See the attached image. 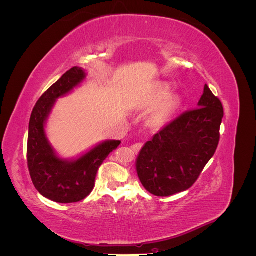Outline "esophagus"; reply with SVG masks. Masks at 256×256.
Segmentation results:
<instances>
[{"mask_svg":"<svg viewBox=\"0 0 256 256\" xmlns=\"http://www.w3.org/2000/svg\"><path fill=\"white\" fill-rule=\"evenodd\" d=\"M142 146H143V144H142V143H136V144H134V145L131 146V148H132V150H134V152H138V150H140L142 148Z\"/></svg>","mask_w":256,"mask_h":256,"instance_id":"obj_1","label":"esophagus"}]
</instances>
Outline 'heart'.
I'll use <instances>...</instances> for the list:
<instances>
[{
	"mask_svg": "<svg viewBox=\"0 0 256 256\" xmlns=\"http://www.w3.org/2000/svg\"><path fill=\"white\" fill-rule=\"evenodd\" d=\"M168 90L166 88H164L157 95V97L154 99V102L158 104V102H162V100H164L168 97ZM176 104H177V99L175 97L168 98V102L164 106H162L156 113L154 114V116H152V122L154 124L164 122L168 118V116L171 114V112L173 111Z\"/></svg>",
	"mask_w": 256,
	"mask_h": 256,
	"instance_id": "obj_1",
	"label": "heart"
}]
</instances>
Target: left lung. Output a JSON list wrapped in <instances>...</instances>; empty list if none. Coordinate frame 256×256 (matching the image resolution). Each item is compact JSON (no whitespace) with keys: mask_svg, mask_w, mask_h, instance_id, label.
Masks as SVG:
<instances>
[{"mask_svg":"<svg viewBox=\"0 0 256 256\" xmlns=\"http://www.w3.org/2000/svg\"><path fill=\"white\" fill-rule=\"evenodd\" d=\"M198 106L168 124L138 154V176L152 194L170 196L188 190L214 154L223 106L207 84Z\"/></svg>","mask_w":256,"mask_h":256,"instance_id":"8db88e82","label":"left lung"}]
</instances>
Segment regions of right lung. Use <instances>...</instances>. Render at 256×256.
<instances>
[{"instance_id":"1","label":"right lung","mask_w":256,"mask_h":256,"mask_svg":"<svg viewBox=\"0 0 256 256\" xmlns=\"http://www.w3.org/2000/svg\"><path fill=\"white\" fill-rule=\"evenodd\" d=\"M85 79L80 67H72L38 99L30 114L28 138V168L37 191L53 202L68 204L84 200L94 189L99 166L120 141H106L76 160L67 161L54 152L44 124L58 97Z\"/></svg>"}]
</instances>
